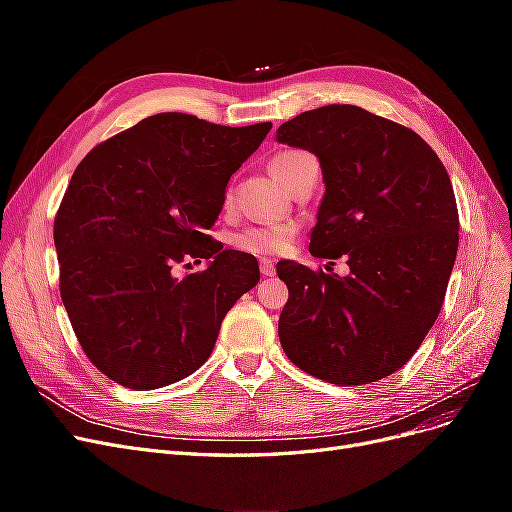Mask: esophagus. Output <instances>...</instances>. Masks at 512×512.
Here are the masks:
<instances>
[{"label": "esophagus", "instance_id": "esophagus-1", "mask_svg": "<svg viewBox=\"0 0 512 512\" xmlns=\"http://www.w3.org/2000/svg\"><path fill=\"white\" fill-rule=\"evenodd\" d=\"M260 273L265 275V277H273V275H275V265H273V260L262 258V260H260Z\"/></svg>", "mask_w": 512, "mask_h": 512}]
</instances>
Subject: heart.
Listing matches in <instances>:
<instances>
[{
  "mask_svg": "<svg viewBox=\"0 0 512 512\" xmlns=\"http://www.w3.org/2000/svg\"><path fill=\"white\" fill-rule=\"evenodd\" d=\"M312 158L305 151H282L271 160V173L273 177L280 181L284 188H288V183L292 181L294 173H297L299 166ZM226 205L230 203V192L226 194ZM294 235V228L288 224H269V226H247L241 232H237L235 243L239 250L250 252V254H282L286 247L290 245V239Z\"/></svg>",
  "mask_w": 512,
  "mask_h": 512,
  "instance_id": "obj_1",
  "label": "heart"
}]
</instances>
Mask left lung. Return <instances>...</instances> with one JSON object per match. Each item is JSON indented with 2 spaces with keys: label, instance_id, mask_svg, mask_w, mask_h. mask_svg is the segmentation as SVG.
Here are the masks:
<instances>
[{
  "label": "left lung",
  "instance_id": "left-lung-1",
  "mask_svg": "<svg viewBox=\"0 0 512 512\" xmlns=\"http://www.w3.org/2000/svg\"><path fill=\"white\" fill-rule=\"evenodd\" d=\"M277 143L320 160L324 198L309 239L316 258L350 275L277 262L288 286L277 333L288 359L339 386L404 367L436 322L459 245V213L444 164L421 136L352 104L305 111Z\"/></svg>",
  "mask_w": 512,
  "mask_h": 512
}]
</instances>
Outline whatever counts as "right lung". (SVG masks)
Listing matches in <instances>:
<instances>
[{
    "mask_svg": "<svg viewBox=\"0 0 512 512\" xmlns=\"http://www.w3.org/2000/svg\"><path fill=\"white\" fill-rule=\"evenodd\" d=\"M271 123L228 128L158 113L91 149L55 215L61 301L76 339L104 376L160 389L203 365L222 320L258 280L254 256L207 235L232 173ZM200 274L175 278L183 259Z\"/></svg>",
    "mask_w": 512,
    "mask_h": 512,
    "instance_id": "1",
    "label": "right lung"
}]
</instances>
